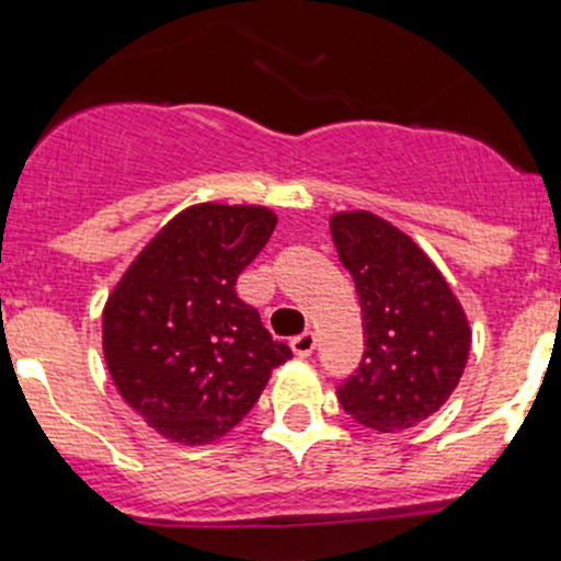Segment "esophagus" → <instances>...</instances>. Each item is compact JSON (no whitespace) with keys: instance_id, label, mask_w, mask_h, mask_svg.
Returning <instances> with one entry per match:
<instances>
[{"instance_id":"1","label":"esophagus","mask_w":561,"mask_h":561,"mask_svg":"<svg viewBox=\"0 0 561 561\" xmlns=\"http://www.w3.org/2000/svg\"><path fill=\"white\" fill-rule=\"evenodd\" d=\"M290 347H293V353L298 355V358H309V355L314 353V347H317V339H314V333L312 331H307V333H301V336H296L290 342Z\"/></svg>"}]
</instances>
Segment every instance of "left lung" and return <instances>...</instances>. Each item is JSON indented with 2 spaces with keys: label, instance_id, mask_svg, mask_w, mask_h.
I'll list each match as a JSON object with an SVG mask.
<instances>
[{
  "label": "left lung",
  "instance_id": "1",
  "mask_svg": "<svg viewBox=\"0 0 561 561\" xmlns=\"http://www.w3.org/2000/svg\"><path fill=\"white\" fill-rule=\"evenodd\" d=\"M339 260L353 274L366 350L336 388L344 412L375 432L412 428L450 399L469 358L467 314L415 241L371 211L331 217Z\"/></svg>",
  "mask_w": 561,
  "mask_h": 561
}]
</instances>
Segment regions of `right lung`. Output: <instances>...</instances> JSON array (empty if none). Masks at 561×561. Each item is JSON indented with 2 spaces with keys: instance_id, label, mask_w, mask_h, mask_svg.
Segmentation results:
<instances>
[{
  "instance_id": "add662e5",
  "label": "right lung",
  "mask_w": 561,
  "mask_h": 561,
  "mask_svg": "<svg viewBox=\"0 0 561 561\" xmlns=\"http://www.w3.org/2000/svg\"><path fill=\"white\" fill-rule=\"evenodd\" d=\"M276 228L265 206L197 203L129 263L103 309V355L122 399L165 439L206 445L244 421L293 358L236 296Z\"/></svg>"
}]
</instances>
